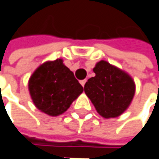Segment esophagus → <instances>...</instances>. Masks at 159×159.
<instances>
[{
  "label": "esophagus",
  "mask_w": 159,
  "mask_h": 159,
  "mask_svg": "<svg viewBox=\"0 0 159 159\" xmlns=\"http://www.w3.org/2000/svg\"><path fill=\"white\" fill-rule=\"evenodd\" d=\"M85 82H86V80H85V79L82 80V81H80V84H82V86H83V87L84 86V84H85Z\"/></svg>",
  "instance_id": "obj_1"
}]
</instances>
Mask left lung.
Here are the masks:
<instances>
[{"label": "left lung", "instance_id": "1", "mask_svg": "<svg viewBox=\"0 0 159 159\" xmlns=\"http://www.w3.org/2000/svg\"><path fill=\"white\" fill-rule=\"evenodd\" d=\"M94 77L84 84V93L97 113L105 118L117 117L127 109L134 97L136 85L132 77L107 61L98 62Z\"/></svg>", "mask_w": 159, "mask_h": 159}]
</instances>
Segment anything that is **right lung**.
<instances>
[{"label": "right lung", "instance_id": "add662e5", "mask_svg": "<svg viewBox=\"0 0 159 159\" xmlns=\"http://www.w3.org/2000/svg\"><path fill=\"white\" fill-rule=\"evenodd\" d=\"M28 87L34 106L51 116L65 113L84 91L62 59L40 65L30 77Z\"/></svg>", "mask_w": 159, "mask_h": 159}]
</instances>
